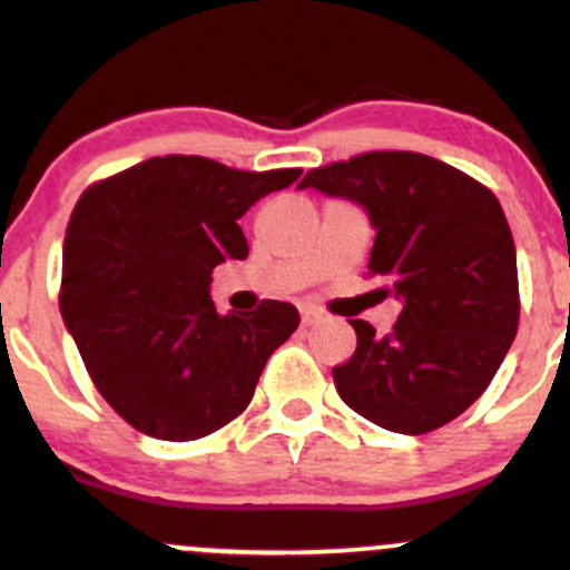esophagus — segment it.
<instances>
[{"mask_svg": "<svg viewBox=\"0 0 570 570\" xmlns=\"http://www.w3.org/2000/svg\"><path fill=\"white\" fill-rule=\"evenodd\" d=\"M301 322L303 325H314V322H320V312H314V308H303L301 312Z\"/></svg>", "mask_w": 570, "mask_h": 570, "instance_id": "1", "label": "esophagus"}]
</instances>
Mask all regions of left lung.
<instances>
[{
  "label": "left lung",
  "instance_id": "obj_1",
  "mask_svg": "<svg viewBox=\"0 0 570 570\" xmlns=\"http://www.w3.org/2000/svg\"><path fill=\"white\" fill-rule=\"evenodd\" d=\"M364 206L375 228L370 275L402 303L392 333L358 336L333 366L336 392L370 422L422 435L488 389L519 331V269L497 195L413 151H370L308 170L297 184Z\"/></svg>",
  "mask_w": 570,
  "mask_h": 570
}]
</instances>
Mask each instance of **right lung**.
I'll use <instances>...</instances> for the list:
<instances>
[{
    "mask_svg": "<svg viewBox=\"0 0 570 570\" xmlns=\"http://www.w3.org/2000/svg\"><path fill=\"white\" fill-rule=\"evenodd\" d=\"M301 168L151 157L77 200L60 312L96 389L140 433L195 441L248 407L269 355L297 331L292 303L217 314L212 269L248 256L239 217Z\"/></svg>",
    "mask_w": 570,
    "mask_h": 570,
    "instance_id": "right-lung-1",
    "label": "right lung"
}]
</instances>
